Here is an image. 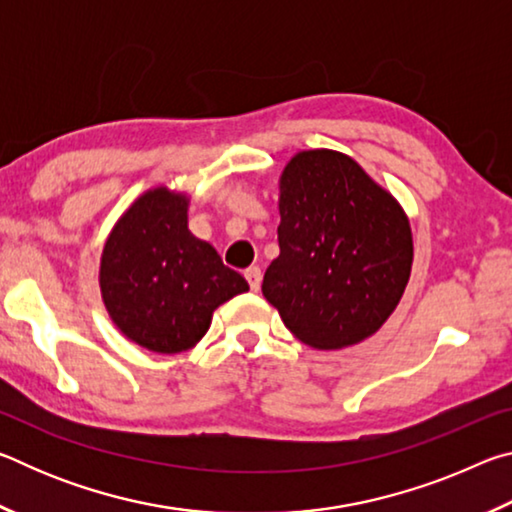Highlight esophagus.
<instances>
[{"mask_svg":"<svg viewBox=\"0 0 512 512\" xmlns=\"http://www.w3.org/2000/svg\"><path fill=\"white\" fill-rule=\"evenodd\" d=\"M246 280H248V284H250V289L253 291H259V287H262V268L259 266H250V268H246Z\"/></svg>","mask_w":512,"mask_h":512,"instance_id":"esophagus-1","label":"esophagus"}]
</instances>
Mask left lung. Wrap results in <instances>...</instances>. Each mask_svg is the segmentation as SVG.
Wrapping results in <instances>:
<instances>
[{"label":"left lung","instance_id":"obj_1","mask_svg":"<svg viewBox=\"0 0 512 512\" xmlns=\"http://www.w3.org/2000/svg\"><path fill=\"white\" fill-rule=\"evenodd\" d=\"M280 255L262 293L302 343L339 350L386 323L413 264L400 203L348 155H293L280 178Z\"/></svg>","mask_w":512,"mask_h":512}]
</instances>
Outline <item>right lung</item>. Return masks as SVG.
<instances>
[{"mask_svg": "<svg viewBox=\"0 0 512 512\" xmlns=\"http://www.w3.org/2000/svg\"><path fill=\"white\" fill-rule=\"evenodd\" d=\"M187 196L155 187L128 207L101 255L99 284L121 332L160 354L203 339L214 309L248 282L187 228Z\"/></svg>", "mask_w": 512, "mask_h": 512, "instance_id": "right-lung-1", "label": "right lung"}]
</instances>
